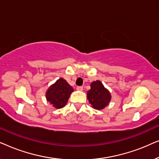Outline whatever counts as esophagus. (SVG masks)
<instances>
[{"instance_id":"1","label":"esophagus","mask_w":159,"mask_h":159,"mask_svg":"<svg viewBox=\"0 0 159 159\" xmlns=\"http://www.w3.org/2000/svg\"><path fill=\"white\" fill-rule=\"evenodd\" d=\"M77 90H80V91H82V90H83V88H82V86H77Z\"/></svg>"}]
</instances>
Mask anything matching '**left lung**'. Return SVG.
Listing matches in <instances>:
<instances>
[{
	"label": "left lung",
	"instance_id": "1",
	"mask_svg": "<svg viewBox=\"0 0 159 159\" xmlns=\"http://www.w3.org/2000/svg\"><path fill=\"white\" fill-rule=\"evenodd\" d=\"M90 90L88 92V98L93 107L96 109H103L111 101V94L104 88L101 82H93L90 84Z\"/></svg>",
	"mask_w": 159,
	"mask_h": 159
}]
</instances>
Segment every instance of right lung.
<instances>
[{"label":"right lung","mask_w":159,"mask_h":159,"mask_svg":"<svg viewBox=\"0 0 159 159\" xmlns=\"http://www.w3.org/2000/svg\"><path fill=\"white\" fill-rule=\"evenodd\" d=\"M73 88L65 80H58L55 84L50 87L46 93L47 101L56 108H63L66 105L72 93Z\"/></svg>","instance_id":"right-lung-1"}]
</instances>
